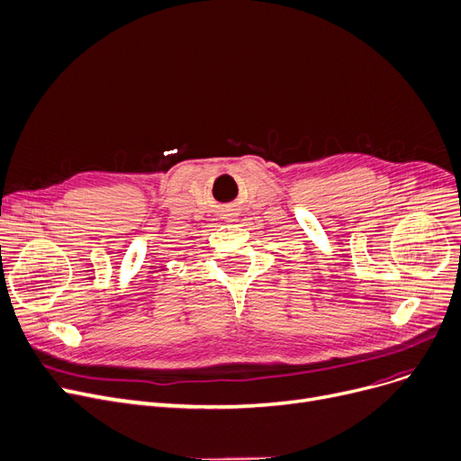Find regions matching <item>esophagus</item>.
Instances as JSON below:
<instances>
[{
  "instance_id": "1",
  "label": "esophagus",
  "mask_w": 461,
  "mask_h": 461,
  "mask_svg": "<svg viewBox=\"0 0 461 461\" xmlns=\"http://www.w3.org/2000/svg\"><path fill=\"white\" fill-rule=\"evenodd\" d=\"M234 215L236 213H223V219H225V221H234V219H232Z\"/></svg>"
}]
</instances>
